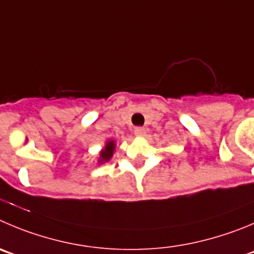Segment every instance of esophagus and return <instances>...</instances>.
I'll return each instance as SVG.
<instances>
[{"label": "esophagus", "instance_id": "esophagus-1", "mask_svg": "<svg viewBox=\"0 0 254 254\" xmlns=\"http://www.w3.org/2000/svg\"><path fill=\"white\" fill-rule=\"evenodd\" d=\"M134 134L136 135V136H145L146 131H145V129H144V127H135V130H134Z\"/></svg>", "mask_w": 254, "mask_h": 254}]
</instances>
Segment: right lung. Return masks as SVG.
I'll use <instances>...</instances> for the list:
<instances>
[{"label":"right lung","mask_w":254,"mask_h":254,"mask_svg":"<svg viewBox=\"0 0 254 254\" xmlns=\"http://www.w3.org/2000/svg\"><path fill=\"white\" fill-rule=\"evenodd\" d=\"M115 149H116L115 140L110 139V140L106 141L105 146H104V148L101 149L100 154H99V159H98L99 164H104V163L109 162V160H110L111 158H113L114 151H115Z\"/></svg>","instance_id":"1"}]
</instances>
